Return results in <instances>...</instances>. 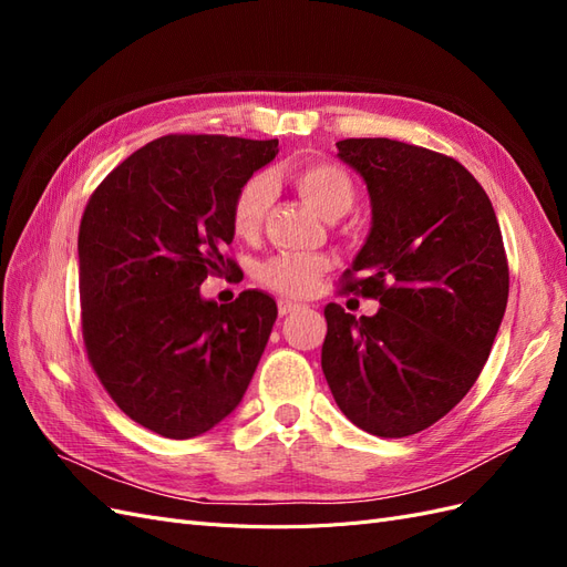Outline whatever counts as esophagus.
<instances>
[{
  "label": "esophagus",
  "mask_w": 567,
  "mask_h": 567,
  "mask_svg": "<svg viewBox=\"0 0 567 567\" xmlns=\"http://www.w3.org/2000/svg\"><path fill=\"white\" fill-rule=\"evenodd\" d=\"M300 310V305L293 302V300H279V315L286 317V315H293Z\"/></svg>",
  "instance_id": "34e87169"
}]
</instances>
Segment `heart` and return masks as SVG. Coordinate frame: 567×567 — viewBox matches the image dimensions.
<instances>
[{"instance_id": "1", "label": "heart", "mask_w": 567, "mask_h": 567, "mask_svg": "<svg viewBox=\"0 0 567 567\" xmlns=\"http://www.w3.org/2000/svg\"><path fill=\"white\" fill-rule=\"evenodd\" d=\"M281 177L293 186V192L326 221H333L346 215L357 198L354 182L350 179L346 169L333 163H298L284 169ZM271 179H277V175H255L248 182H244V186L236 192L231 203V225L238 236L248 238L260 231L274 194ZM329 269L331 260L326 255L279 252L271 255L269 260L257 267V281L274 290V293L302 298L307 293H312L321 274Z\"/></svg>"}]
</instances>
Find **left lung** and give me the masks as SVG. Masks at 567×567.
Wrapping results in <instances>:
<instances>
[{"label": "left lung", "mask_w": 567, "mask_h": 567, "mask_svg": "<svg viewBox=\"0 0 567 567\" xmlns=\"http://www.w3.org/2000/svg\"><path fill=\"white\" fill-rule=\"evenodd\" d=\"M336 146L371 200V229L342 288L381 310L357 319L326 305L321 369L354 425L406 437L452 411L487 362L508 300L502 229L485 188L454 158L383 136Z\"/></svg>", "instance_id": "obj_1"}]
</instances>
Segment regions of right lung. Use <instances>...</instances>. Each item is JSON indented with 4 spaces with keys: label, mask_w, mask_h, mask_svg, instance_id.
<instances>
[{
    "label": "right lung",
    "mask_w": 567,
    "mask_h": 567,
    "mask_svg": "<svg viewBox=\"0 0 567 567\" xmlns=\"http://www.w3.org/2000/svg\"><path fill=\"white\" fill-rule=\"evenodd\" d=\"M279 140L169 134L96 186L78 236L82 336L113 402L169 440L208 433L241 404L277 321L244 290L217 305L208 274L236 267L231 203L277 158Z\"/></svg>",
    "instance_id": "obj_1"
}]
</instances>
